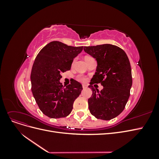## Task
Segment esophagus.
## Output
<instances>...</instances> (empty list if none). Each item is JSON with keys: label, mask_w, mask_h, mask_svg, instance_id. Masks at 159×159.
<instances>
[{"label": "esophagus", "mask_w": 159, "mask_h": 159, "mask_svg": "<svg viewBox=\"0 0 159 159\" xmlns=\"http://www.w3.org/2000/svg\"><path fill=\"white\" fill-rule=\"evenodd\" d=\"M82 87H83V89H85V88H87V85H85V84H83Z\"/></svg>", "instance_id": "34e87169"}]
</instances>
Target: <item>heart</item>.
Here are the masks:
<instances>
[{"mask_svg":"<svg viewBox=\"0 0 159 159\" xmlns=\"http://www.w3.org/2000/svg\"><path fill=\"white\" fill-rule=\"evenodd\" d=\"M90 58H92V57H91V56H85V57H84V59H85V61H88V60H89ZM78 81H81V82H85V81H86V78L85 76H84V75H78Z\"/></svg>","mask_w":159,"mask_h":159,"instance_id":"b5f03b06","label":"heart"}]
</instances>
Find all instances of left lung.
<instances>
[{
	"label": "left lung",
	"mask_w": 159,
	"mask_h": 159,
	"mask_svg": "<svg viewBox=\"0 0 159 159\" xmlns=\"http://www.w3.org/2000/svg\"><path fill=\"white\" fill-rule=\"evenodd\" d=\"M84 51L98 62L89 88L92 95L88 99L90 113L97 118L111 120L121 113L127 103L132 86L131 64L123 50L112 44L84 46ZM101 83L99 92L92 85Z\"/></svg>",
	"instance_id": "obj_1"
}]
</instances>
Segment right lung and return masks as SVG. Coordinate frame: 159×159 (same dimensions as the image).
Returning <instances> with one entry per match:
<instances>
[{
	"instance_id": "1",
	"label": "right lung",
	"mask_w": 159,
	"mask_h": 159,
	"mask_svg": "<svg viewBox=\"0 0 159 159\" xmlns=\"http://www.w3.org/2000/svg\"><path fill=\"white\" fill-rule=\"evenodd\" d=\"M83 47L53 41L43 48L36 57L30 75L32 92L41 111L50 118L68 116L83 89L81 84L74 80L67 86L60 82V74L71 69L74 57Z\"/></svg>"
}]
</instances>
